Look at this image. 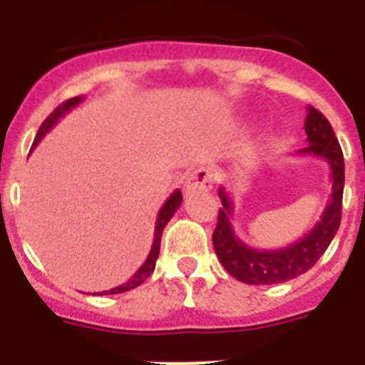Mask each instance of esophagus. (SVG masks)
<instances>
[{"instance_id":"obj_1","label":"esophagus","mask_w":365,"mask_h":365,"mask_svg":"<svg viewBox=\"0 0 365 365\" xmlns=\"http://www.w3.org/2000/svg\"><path fill=\"white\" fill-rule=\"evenodd\" d=\"M214 172L210 168L201 166L197 170H193L188 175L185 182V192L186 193H195V192H208L214 186Z\"/></svg>"}]
</instances>
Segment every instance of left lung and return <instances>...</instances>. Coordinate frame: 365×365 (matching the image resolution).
Returning <instances> with one entry per match:
<instances>
[{
    "label": "left lung",
    "instance_id": "obj_1",
    "mask_svg": "<svg viewBox=\"0 0 365 365\" xmlns=\"http://www.w3.org/2000/svg\"><path fill=\"white\" fill-rule=\"evenodd\" d=\"M307 111L305 133H307L309 146L299 150L298 153L314 155L327 160L331 166V180H333L331 197L322 219L309 234L278 250H257L248 247L235 235L232 227L230 219L234 212L232 199L225 190L219 188L222 208H219L217 227L212 235L215 254L230 276L248 285H274L307 272L324 256L340 227L341 195H344V180H346L344 153L333 125L329 124L327 118L312 106H309Z\"/></svg>",
    "mask_w": 365,
    "mask_h": 365
}]
</instances>
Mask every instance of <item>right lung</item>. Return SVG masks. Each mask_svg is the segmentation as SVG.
I'll list each match as a JSON object with an SVG mask.
<instances>
[{
	"instance_id": "add662e5",
	"label": "right lung",
	"mask_w": 365,
	"mask_h": 365,
	"mask_svg": "<svg viewBox=\"0 0 365 365\" xmlns=\"http://www.w3.org/2000/svg\"><path fill=\"white\" fill-rule=\"evenodd\" d=\"M80 102H82V96H74V98H69L67 102H63V104L58 106L56 109H54L53 113H51L49 117L45 118L43 124L40 125V130H38L36 133V138H34V144L32 146H36L38 143H40L41 138H43V135L47 133V131L51 130V128H54V124H56L60 118L66 115V113H69L71 109L74 108V106H78ZM180 202H182V193H180V190H175V192L168 197V201L164 202L163 208H160L159 215H157V222H155V237H153V245H151V250L150 254H148L146 261L143 263V267L137 270V272L131 276L130 279L125 283H122V285L115 287V289H109V291H104V292H95L96 296H104V294H120V292H128L131 291V289H135V287H138L140 283L146 282L148 278L151 276V272L155 270V263H157V257H159V252H160V237H163V230L164 227L168 225V221L173 217V214L177 212V208L180 206Z\"/></svg>"
}]
</instances>
